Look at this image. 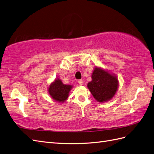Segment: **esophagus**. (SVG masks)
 Returning <instances> with one entry per match:
<instances>
[{"label": "esophagus", "mask_w": 154, "mask_h": 154, "mask_svg": "<svg viewBox=\"0 0 154 154\" xmlns=\"http://www.w3.org/2000/svg\"><path fill=\"white\" fill-rule=\"evenodd\" d=\"M78 83L80 85H83V81L82 80V79H79V80L78 81Z\"/></svg>", "instance_id": "obj_1"}]
</instances>
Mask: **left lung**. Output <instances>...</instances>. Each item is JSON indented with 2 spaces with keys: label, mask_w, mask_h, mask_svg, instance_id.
Returning <instances> with one entry per match:
<instances>
[{
  "label": "left lung",
  "mask_w": 154,
  "mask_h": 154,
  "mask_svg": "<svg viewBox=\"0 0 154 154\" xmlns=\"http://www.w3.org/2000/svg\"><path fill=\"white\" fill-rule=\"evenodd\" d=\"M92 79L87 87L96 100L104 102L113 97L118 88V80L116 76L96 67L92 73Z\"/></svg>",
  "instance_id": "1"
}]
</instances>
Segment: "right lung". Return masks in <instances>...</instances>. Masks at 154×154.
Segmentation results:
<instances>
[{"instance_id": "right-lung-1", "label": "right lung", "mask_w": 154, "mask_h": 154, "mask_svg": "<svg viewBox=\"0 0 154 154\" xmlns=\"http://www.w3.org/2000/svg\"><path fill=\"white\" fill-rule=\"evenodd\" d=\"M72 88V86L64 85L59 79H56L54 82L51 84L48 92L52 98L58 102H63L68 98L69 92Z\"/></svg>"}]
</instances>
